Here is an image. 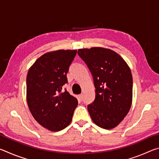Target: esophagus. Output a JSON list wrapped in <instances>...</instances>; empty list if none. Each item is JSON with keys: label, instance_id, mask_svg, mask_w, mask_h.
Wrapping results in <instances>:
<instances>
[{"label": "esophagus", "instance_id": "1", "mask_svg": "<svg viewBox=\"0 0 159 159\" xmlns=\"http://www.w3.org/2000/svg\"><path fill=\"white\" fill-rule=\"evenodd\" d=\"M83 94H80V95H79V99H80V101H81L82 99H83Z\"/></svg>", "mask_w": 159, "mask_h": 159}]
</instances>
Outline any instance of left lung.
I'll return each mask as SVG.
<instances>
[{
    "label": "left lung",
    "instance_id": "1",
    "mask_svg": "<svg viewBox=\"0 0 159 159\" xmlns=\"http://www.w3.org/2000/svg\"><path fill=\"white\" fill-rule=\"evenodd\" d=\"M93 77L95 99L88 106L93 121L112 129L124 119L133 100V76L130 67L114 51L99 47L78 50Z\"/></svg>",
    "mask_w": 159,
    "mask_h": 159
}]
</instances>
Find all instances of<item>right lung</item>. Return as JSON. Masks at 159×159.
<instances>
[{
  "instance_id": "add662e5",
  "label": "right lung",
  "mask_w": 159,
  "mask_h": 159,
  "mask_svg": "<svg viewBox=\"0 0 159 159\" xmlns=\"http://www.w3.org/2000/svg\"><path fill=\"white\" fill-rule=\"evenodd\" d=\"M76 50H59L41 56L29 69L26 76V101L35 120L48 130L57 132L71 122L78 105L76 98L63 85L76 55Z\"/></svg>"
}]
</instances>
